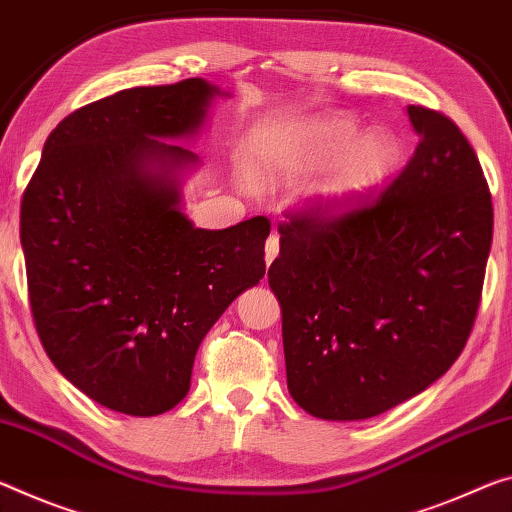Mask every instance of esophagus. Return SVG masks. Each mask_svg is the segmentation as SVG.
I'll use <instances>...</instances> for the list:
<instances>
[{"instance_id": "34e87169", "label": "esophagus", "mask_w": 512, "mask_h": 512, "mask_svg": "<svg viewBox=\"0 0 512 512\" xmlns=\"http://www.w3.org/2000/svg\"><path fill=\"white\" fill-rule=\"evenodd\" d=\"M264 253H266V264H271L273 259L278 257V253H280V237L275 232L271 234L269 239H266V250H264Z\"/></svg>"}]
</instances>
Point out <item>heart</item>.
<instances>
[{
	"mask_svg": "<svg viewBox=\"0 0 512 512\" xmlns=\"http://www.w3.org/2000/svg\"><path fill=\"white\" fill-rule=\"evenodd\" d=\"M278 154L291 168H321L335 161L323 198L330 205H344L378 189L399 164L401 150L385 132L358 139L351 120L326 118L289 129L278 143Z\"/></svg>",
	"mask_w": 512,
	"mask_h": 512,
	"instance_id": "heart-1",
	"label": "heart"
}]
</instances>
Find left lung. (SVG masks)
Listing matches in <instances>:
<instances>
[{
    "label": "left lung",
    "mask_w": 512,
    "mask_h": 512,
    "mask_svg": "<svg viewBox=\"0 0 512 512\" xmlns=\"http://www.w3.org/2000/svg\"><path fill=\"white\" fill-rule=\"evenodd\" d=\"M419 143L385 189L287 212L269 285L287 387L312 417L369 419L444 376L472 335L492 243V196L442 111L410 104Z\"/></svg>",
    "instance_id": "obj_1"
}]
</instances>
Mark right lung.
Masks as SVG:
<instances>
[{
  "mask_svg": "<svg viewBox=\"0 0 512 512\" xmlns=\"http://www.w3.org/2000/svg\"><path fill=\"white\" fill-rule=\"evenodd\" d=\"M205 79L136 86L72 111L24 189L20 239L34 326L54 367L132 417L180 403L193 358L227 305L266 273V216L200 230L170 175L196 154Z\"/></svg>",
  "mask_w": 512,
  "mask_h": 512,
  "instance_id": "right-lung-1",
  "label": "right lung"
}]
</instances>
